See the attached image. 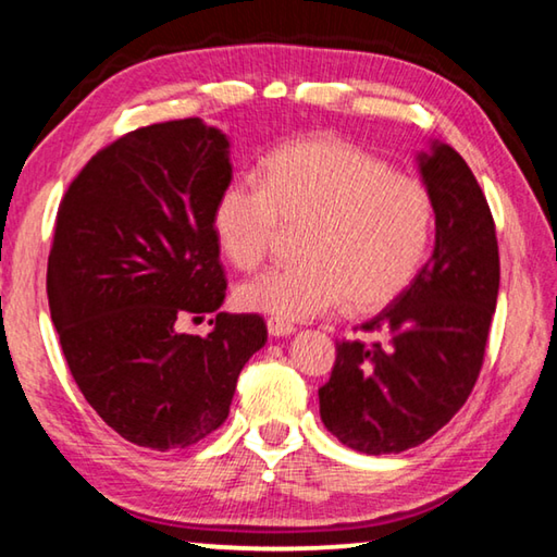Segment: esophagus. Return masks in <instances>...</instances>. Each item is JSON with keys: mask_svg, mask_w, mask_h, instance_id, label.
<instances>
[{"mask_svg": "<svg viewBox=\"0 0 557 557\" xmlns=\"http://www.w3.org/2000/svg\"><path fill=\"white\" fill-rule=\"evenodd\" d=\"M268 332H270V336L280 338V336L295 334V326L287 324V322H282V319H268Z\"/></svg>", "mask_w": 557, "mask_h": 557, "instance_id": "obj_1", "label": "esophagus"}]
</instances>
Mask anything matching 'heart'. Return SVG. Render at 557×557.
I'll return each instance as SVG.
<instances>
[{"mask_svg":"<svg viewBox=\"0 0 557 557\" xmlns=\"http://www.w3.org/2000/svg\"><path fill=\"white\" fill-rule=\"evenodd\" d=\"M432 223L425 184L334 135L275 149L260 182H231L213 206L215 243L238 270L268 260L282 225H305V260L238 287L243 309L277 319H312L344 299L358 312L391 305L418 275Z\"/></svg>","mask_w":557,"mask_h":557,"instance_id":"obj_1","label":"heart"}]
</instances>
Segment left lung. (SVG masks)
I'll list each match as a JSON object with an SVG mask.
<instances>
[{"label":"left lung","instance_id":"1","mask_svg":"<svg viewBox=\"0 0 557 557\" xmlns=\"http://www.w3.org/2000/svg\"><path fill=\"white\" fill-rule=\"evenodd\" d=\"M435 206V250L410 287L363 332L381 342L336 344L319 414L363 455H398L430 440L467 403L484 363L498 297L492 211L474 174L449 145L418 154Z\"/></svg>","mask_w":557,"mask_h":557}]
</instances>
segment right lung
Segmentation results:
<instances>
[{
	"label": "right lung",
	"mask_w": 557,
	"mask_h": 557,
	"mask_svg": "<svg viewBox=\"0 0 557 557\" xmlns=\"http://www.w3.org/2000/svg\"><path fill=\"white\" fill-rule=\"evenodd\" d=\"M231 143L199 117L127 132L90 159L59 206L46 292L73 381L127 442L182 449L228 418L235 383L268 342L258 314L215 312L225 275L213 206Z\"/></svg>",
	"instance_id": "1"
}]
</instances>
